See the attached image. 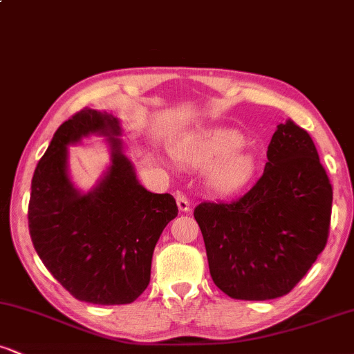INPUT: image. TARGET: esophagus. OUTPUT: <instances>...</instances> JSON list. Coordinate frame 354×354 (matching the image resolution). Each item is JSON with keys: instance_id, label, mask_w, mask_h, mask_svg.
<instances>
[{"instance_id": "esophagus-1", "label": "esophagus", "mask_w": 354, "mask_h": 354, "mask_svg": "<svg viewBox=\"0 0 354 354\" xmlns=\"http://www.w3.org/2000/svg\"><path fill=\"white\" fill-rule=\"evenodd\" d=\"M176 203H178V209L183 211V213L189 211V200H188V198H186V194L178 193L176 194Z\"/></svg>"}]
</instances>
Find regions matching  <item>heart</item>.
<instances>
[{
    "label": "heart",
    "instance_id": "heart-1",
    "mask_svg": "<svg viewBox=\"0 0 354 354\" xmlns=\"http://www.w3.org/2000/svg\"><path fill=\"white\" fill-rule=\"evenodd\" d=\"M245 146V136L233 129H209L193 136L176 149V156L193 166H208L209 183L221 193H233L246 185L256 171L251 153H236Z\"/></svg>",
    "mask_w": 354,
    "mask_h": 354
}]
</instances>
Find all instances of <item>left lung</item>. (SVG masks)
Listing matches in <instances>:
<instances>
[{
  "label": "left lung",
  "instance_id": "obj_1",
  "mask_svg": "<svg viewBox=\"0 0 354 354\" xmlns=\"http://www.w3.org/2000/svg\"><path fill=\"white\" fill-rule=\"evenodd\" d=\"M263 176L241 198L194 208L211 278L234 299L290 293L324 250L333 188L311 136L288 120L268 146Z\"/></svg>",
  "mask_w": 354,
  "mask_h": 354
}]
</instances>
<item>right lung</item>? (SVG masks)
Segmentation results:
<instances>
[{"mask_svg":"<svg viewBox=\"0 0 354 354\" xmlns=\"http://www.w3.org/2000/svg\"><path fill=\"white\" fill-rule=\"evenodd\" d=\"M89 134L109 136L112 165L81 194L67 174V146ZM120 135L118 118L81 109L56 129L31 181L28 226L36 253L64 290L93 304H128L143 293L154 246L178 216L171 194L140 185Z\"/></svg>","mask_w":354,"mask_h":354,"instance_id":"add662e5","label":"right lung"}]
</instances>
